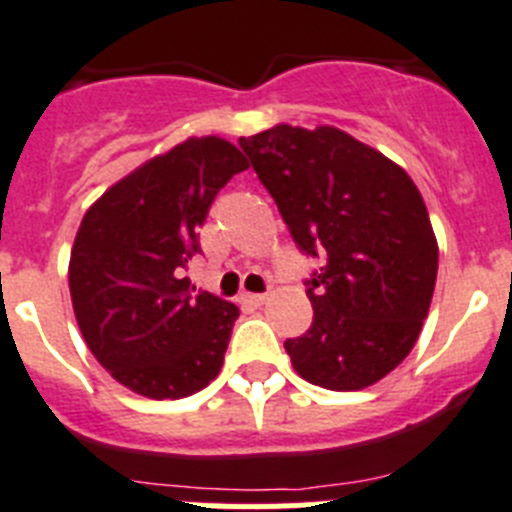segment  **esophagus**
Instances as JSON below:
<instances>
[{"label":"esophagus","instance_id":"34e87169","mask_svg":"<svg viewBox=\"0 0 512 512\" xmlns=\"http://www.w3.org/2000/svg\"><path fill=\"white\" fill-rule=\"evenodd\" d=\"M265 301H268V296H265V293H244L242 296V304H247V306H262Z\"/></svg>","mask_w":512,"mask_h":512}]
</instances>
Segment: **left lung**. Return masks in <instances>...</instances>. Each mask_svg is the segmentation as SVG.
<instances>
[{"label": "left lung", "instance_id": "1", "mask_svg": "<svg viewBox=\"0 0 512 512\" xmlns=\"http://www.w3.org/2000/svg\"><path fill=\"white\" fill-rule=\"evenodd\" d=\"M293 242L327 255L306 283L314 322L286 340L301 379L358 391L415 348L433 301L438 242L412 177L335 126H278L239 139Z\"/></svg>", "mask_w": 512, "mask_h": 512}]
</instances>
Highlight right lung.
I'll return each mask as SVG.
<instances>
[{"instance_id":"right-lung-1","label":"right lung","mask_w":512,"mask_h":512,"mask_svg":"<svg viewBox=\"0 0 512 512\" xmlns=\"http://www.w3.org/2000/svg\"><path fill=\"white\" fill-rule=\"evenodd\" d=\"M250 164L219 136H193L110 185L87 208L69 260L74 317L118 384L190 397L224 366L239 309L180 278L213 198Z\"/></svg>"}]
</instances>
